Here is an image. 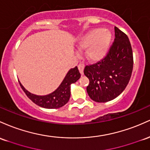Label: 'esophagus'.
Segmentation results:
<instances>
[{"instance_id": "1", "label": "esophagus", "mask_w": 150, "mask_h": 150, "mask_svg": "<svg viewBox=\"0 0 150 150\" xmlns=\"http://www.w3.org/2000/svg\"><path fill=\"white\" fill-rule=\"evenodd\" d=\"M78 68H79V70L81 74L83 75V69H84V64H79L78 65Z\"/></svg>"}]
</instances>
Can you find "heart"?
Wrapping results in <instances>:
<instances>
[{"mask_svg": "<svg viewBox=\"0 0 150 150\" xmlns=\"http://www.w3.org/2000/svg\"><path fill=\"white\" fill-rule=\"evenodd\" d=\"M111 40V34L108 30L97 28L88 32L79 38L77 47L86 50V56L91 62L101 60L108 48Z\"/></svg>", "mask_w": 150, "mask_h": 150, "instance_id": "obj_1", "label": "heart"}]
</instances>
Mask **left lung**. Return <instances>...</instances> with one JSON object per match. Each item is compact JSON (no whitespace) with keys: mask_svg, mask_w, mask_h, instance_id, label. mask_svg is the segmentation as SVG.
<instances>
[{"mask_svg":"<svg viewBox=\"0 0 150 150\" xmlns=\"http://www.w3.org/2000/svg\"><path fill=\"white\" fill-rule=\"evenodd\" d=\"M115 36L105 58L84 69V74L89 79L87 93L96 102H108L118 96L132 74L133 55L129 39L117 27Z\"/></svg>","mask_w":150,"mask_h":150,"instance_id":"obj_1","label":"left lung"}]
</instances>
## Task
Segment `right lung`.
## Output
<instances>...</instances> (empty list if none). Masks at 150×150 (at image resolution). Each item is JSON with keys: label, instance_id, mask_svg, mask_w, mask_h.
Segmentation results:
<instances>
[{"label": "right lung", "instance_id": "obj_1", "mask_svg": "<svg viewBox=\"0 0 150 150\" xmlns=\"http://www.w3.org/2000/svg\"><path fill=\"white\" fill-rule=\"evenodd\" d=\"M80 77L81 74L77 67L71 69L59 86L52 93L45 96L35 95L27 91L21 82L20 85L27 96L39 106L49 109L59 108L69 101L71 96V84L76 82Z\"/></svg>", "mask_w": 150, "mask_h": 150}]
</instances>
